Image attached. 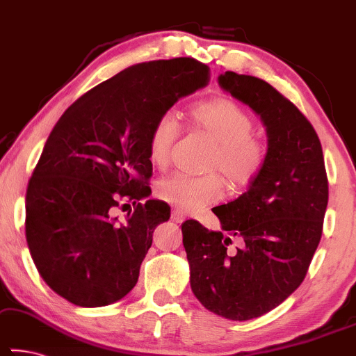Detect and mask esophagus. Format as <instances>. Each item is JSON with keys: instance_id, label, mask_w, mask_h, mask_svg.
I'll return each instance as SVG.
<instances>
[{"instance_id": "34e87169", "label": "esophagus", "mask_w": 356, "mask_h": 356, "mask_svg": "<svg viewBox=\"0 0 356 356\" xmlns=\"http://www.w3.org/2000/svg\"><path fill=\"white\" fill-rule=\"evenodd\" d=\"M184 218H186V216H184L183 212H179L178 209H175L172 212V220L175 221V223H183Z\"/></svg>"}]
</instances>
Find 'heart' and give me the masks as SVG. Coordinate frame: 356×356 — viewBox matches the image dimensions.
<instances>
[{
  "mask_svg": "<svg viewBox=\"0 0 356 356\" xmlns=\"http://www.w3.org/2000/svg\"><path fill=\"white\" fill-rule=\"evenodd\" d=\"M189 117L216 143L207 170L223 173L236 189L250 186L260 177L268 161V147L254 136L255 120L244 107L228 97H215L194 104ZM178 135V117L172 111L162 112L149 133V159L154 165H167ZM223 194L225 179L218 173L202 177L175 173L157 184L159 197L183 212H195L218 202Z\"/></svg>",
  "mask_w": 356,
  "mask_h": 356,
  "instance_id": "b5f03b06",
  "label": "heart"
}]
</instances>
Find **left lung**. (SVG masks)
I'll return each mask as SVG.
<instances>
[{
  "mask_svg": "<svg viewBox=\"0 0 356 356\" xmlns=\"http://www.w3.org/2000/svg\"><path fill=\"white\" fill-rule=\"evenodd\" d=\"M218 83L260 115L268 161L244 194L213 209L221 231L181 225L191 289L215 315L233 321L265 315L305 280L323 234L329 188L315 128L265 80L225 72ZM236 237L241 247L230 249Z\"/></svg>",
  "mask_w": 356,
  "mask_h": 356,
  "instance_id": "1",
  "label": "left lung"
}]
</instances>
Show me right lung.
Wrapping results in <instances>:
<instances>
[{"mask_svg": "<svg viewBox=\"0 0 356 356\" xmlns=\"http://www.w3.org/2000/svg\"><path fill=\"white\" fill-rule=\"evenodd\" d=\"M210 69L191 58L128 67L85 92L46 141L25 195V236L35 266L79 307L120 300L138 282L170 207L149 199V133L179 97L204 88ZM131 202L118 222L113 212Z\"/></svg>", "mask_w": 356, "mask_h": 356, "instance_id": "right-lung-1", "label": "right lung"}]
</instances>
